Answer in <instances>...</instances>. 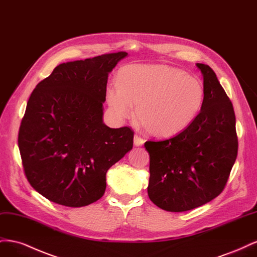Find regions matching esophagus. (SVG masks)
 <instances>
[{"instance_id":"1","label":"esophagus","mask_w":257,"mask_h":257,"mask_svg":"<svg viewBox=\"0 0 257 257\" xmlns=\"http://www.w3.org/2000/svg\"><path fill=\"white\" fill-rule=\"evenodd\" d=\"M144 143H145V141L142 137H139L138 135L134 136V146L135 147H141L144 145Z\"/></svg>"}]
</instances>
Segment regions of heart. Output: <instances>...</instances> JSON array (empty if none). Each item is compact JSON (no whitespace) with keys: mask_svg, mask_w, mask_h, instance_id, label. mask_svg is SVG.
I'll list each match as a JSON object with an SVG mask.
<instances>
[{"mask_svg":"<svg viewBox=\"0 0 257 257\" xmlns=\"http://www.w3.org/2000/svg\"><path fill=\"white\" fill-rule=\"evenodd\" d=\"M203 82L180 68L154 64L128 65L118 74V84L106 90V99L118 119L135 107V119L148 134L173 136L188 127L204 104Z\"/></svg>","mask_w":257,"mask_h":257,"instance_id":"heart-1","label":"heart"}]
</instances>
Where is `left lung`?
<instances>
[{"label":"left lung","instance_id":"8db88e82","mask_svg":"<svg viewBox=\"0 0 257 257\" xmlns=\"http://www.w3.org/2000/svg\"><path fill=\"white\" fill-rule=\"evenodd\" d=\"M196 66L205 98L195 120L172 138L145 144L150 154L148 195L170 212L188 211L220 195L238 152L232 104L211 67Z\"/></svg>","mask_w":257,"mask_h":257}]
</instances>
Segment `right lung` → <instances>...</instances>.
I'll list each match as a JSON object with an SVG mask.
<instances>
[{"instance_id": "add662e5", "label": "right lung", "mask_w": 257, "mask_h": 257, "mask_svg": "<svg viewBox=\"0 0 257 257\" xmlns=\"http://www.w3.org/2000/svg\"><path fill=\"white\" fill-rule=\"evenodd\" d=\"M126 56L62 63L31 94L18 146L28 181L50 201L77 208L98 200L107 170L133 148V131L103 121L108 75Z\"/></svg>"}]
</instances>
